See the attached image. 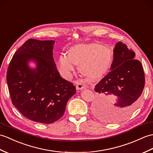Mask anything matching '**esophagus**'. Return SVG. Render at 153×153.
<instances>
[{
  "label": "esophagus",
  "mask_w": 153,
  "mask_h": 153,
  "mask_svg": "<svg viewBox=\"0 0 153 153\" xmlns=\"http://www.w3.org/2000/svg\"><path fill=\"white\" fill-rule=\"evenodd\" d=\"M85 88V85L82 83L81 82H77V85H76V88L77 90H81V89H84Z\"/></svg>",
  "instance_id": "obj_1"
}]
</instances>
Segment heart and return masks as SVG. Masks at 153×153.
Masks as SVG:
<instances>
[{
    "mask_svg": "<svg viewBox=\"0 0 153 153\" xmlns=\"http://www.w3.org/2000/svg\"><path fill=\"white\" fill-rule=\"evenodd\" d=\"M111 54L108 49L98 44H80L68 51V55H61L59 59L60 72L65 77H70L79 65V72L90 79L100 77L109 70Z\"/></svg>",
    "mask_w": 153,
    "mask_h": 153,
    "instance_id": "1",
    "label": "heart"
}]
</instances>
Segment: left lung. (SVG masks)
Segmentation results:
<instances>
[{
	"label": "left lung",
	"instance_id": "left-lung-1",
	"mask_svg": "<svg viewBox=\"0 0 153 153\" xmlns=\"http://www.w3.org/2000/svg\"><path fill=\"white\" fill-rule=\"evenodd\" d=\"M135 53L121 42L113 49L111 71L95 86L96 113L105 122L116 123L135 111L145 86V75ZM116 100H115V98Z\"/></svg>",
	"mask_w": 153,
	"mask_h": 153
}]
</instances>
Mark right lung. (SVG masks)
<instances>
[{
  "label": "right lung",
  "mask_w": 153,
  "mask_h": 153,
  "mask_svg": "<svg viewBox=\"0 0 153 153\" xmlns=\"http://www.w3.org/2000/svg\"><path fill=\"white\" fill-rule=\"evenodd\" d=\"M55 41L28 39L10 61L6 80L13 105L28 119L50 124L64 115L76 93L72 83L60 76L53 57ZM33 60L37 68L30 69Z\"/></svg>",
  "instance_id": "1"
}]
</instances>
